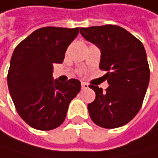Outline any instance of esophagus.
Masks as SVG:
<instances>
[{
	"label": "esophagus",
	"mask_w": 158,
	"mask_h": 158,
	"mask_svg": "<svg viewBox=\"0 0 158 158\" xmlns=\"http://www.w3.org/2000/svg\"><path fill=\"white\" fill-rule=\"evenodd\" d=\"M81 86H82V89H89V85H88L87 83L82 82L81 83Z\"/></svg>",
	"instance_id": "1"
}]
</instances>
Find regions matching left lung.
Returning a JSON list of instances; mask_svg holds the SVG:
<instances>
[{
	"label": "left lung",
	"mask_w": 158,
	"mask_h": 158,
	"mask_svg": "<svg viewBox=\"0 0 158 158\" xmlns=\"http://www.w3.org/2000/svg\"><path fill=\"white\" fill-rule=\"evenodd\" d=\"M81 35L101 51L100 69L110 87L103 91L89 85L96 97L88 105L91 120L106 129L122 127L139 111L150 81V69L144 46L118 26L80 28Z\"/></svg>",
	"instance_id": "8db88e82"
}]
</instances>
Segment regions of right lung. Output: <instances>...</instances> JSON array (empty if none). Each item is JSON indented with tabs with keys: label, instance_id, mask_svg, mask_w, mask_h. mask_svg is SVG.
I'll list each match as a JSON object with an SVG mask.
<instances>
[{
	"label": "right lung",
	"instance_id": "add662e5",
	"mask_svg": "<svg viewBox=\"0 0 158 158\" xmlns=\"http://www.w3.org/2000/svg\"><path fill=\"white\" fill-rule=\"evenodd\" d=\"M79 27H42L14 49L7 85L19 115L40 131H49L64 122L70 101L81 89L77 79L61 83L52 77L53 64H62Z\"/></svg>",
	"mask_w": 158,
	"mask_h": 158
}]
</instances>
